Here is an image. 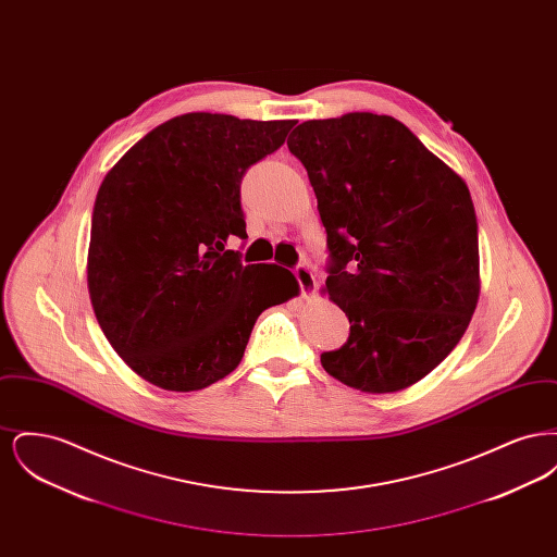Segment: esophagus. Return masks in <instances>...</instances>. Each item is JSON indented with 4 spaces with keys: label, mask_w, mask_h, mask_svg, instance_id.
Wrapping results in <instances>:
<instances>
[{
    "label": "esophagus",
    "mask_w": 557,
    "mask_h": 557,
    "mask_svg": "<svg viewBox=\"0 0 557 557\" xmlns=\"http://www.w3.org/2000/svg\"><path fill=\"white\" fill-rule=\"evenodd\" d=\"M294 277H296V282H298V286H300L302 296H307V298H309V296H315L318 280H315V275H313V271H311L309 267H294Z\"/></svg>",
    "instance_id": "1"
}]
</instances>
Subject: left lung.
<instances>
[{
  "instance_id": "1",
  "label": "left lung",
  "mask_w": 557,
  "mask_h": 557,
  "mask_svg": "<svg viewBox=\"0 0 557 557\" xmlns=\"http://www.w3.org/2000/svg\"><path fill=\"white\" fill-rule=\"evenodd\" d=\"M288 148L318 196L330 250L325 292L350 323L345 345L321 355L323 370L371 395L420 382L476 309L470 189L386 114L305 121Z\"/></svg>"
}]
</instances>
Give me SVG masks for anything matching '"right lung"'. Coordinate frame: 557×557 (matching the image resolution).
I'll list each match as a JSON object with an SVG mask.
<instances>
[{
  "mask_svg": "<svg viewBox=\"0 0 557 557\" xmlns=\"http://www.w3.org/2000/svg\"><path fill=\"white\" fill-rule=\"evenodd\" d=\"M296 121L189 112L141 137L98 189L87 255L94 313L150 384L189 393L236 370L257 318L298 294L277 265H242L239 184Z\"/></svg>",
  "mask_w": 557,
  "mask_h": 557,
  "instance_id": "1",
  "label": "right lung"
}]
</instances>
